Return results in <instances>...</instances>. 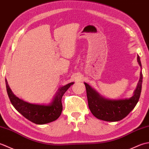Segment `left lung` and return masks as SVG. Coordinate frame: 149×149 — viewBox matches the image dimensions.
I'll return each instance as SVG.
<instances>
[{"mask_svg": "<svg viewBox=\"0 0 149 149\" xmlns=\"http://www.w3.org/2000/svg\"><path fill=\"white\" fill-rule=\"evenodd\" d=\"M137 60L141 67L140 56ZM143 75L140 72V80L134 92L133 96L129 99L111 100L101 96L89 84L84 83L86 89L88 106L91 113L98 119L107 122H117L124 118L134 108L140 99Z\"/></svg>", "mask_w": 149, "mask_h": 149, "instance_id": "1", "label": "left lung"}]
</instances>
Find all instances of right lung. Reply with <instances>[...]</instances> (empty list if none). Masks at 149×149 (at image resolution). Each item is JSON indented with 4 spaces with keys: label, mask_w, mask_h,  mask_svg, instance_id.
<instances>
[{
    "label": "right lung",
    "mask_w": 149,
    "mask_h": 149,
    "mask_svg": "<svg viewBox=\"0 0 149 149\" xmlns=\"http://www.w3.org/2000/svg\"><path fill=\"white\" fill-rule=\"evenodd\" d=\"M73 84L74 83H70L59 88L51 103L48 105H41L27 102L15 96L6 79V90L12 105L25 118L38 125L52 122L59 118L63 110L62 97Z\"/></svg>",
    "instance_id": "1"
}]
</instances>
